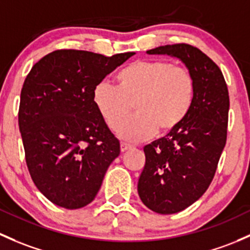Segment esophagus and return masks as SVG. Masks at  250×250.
<instances>
[{"label": "esophagus", "instance_id": "obj_1", "mask_svg": "<svg viewBox=\"0 0 250 250\" xmlns=\"http://www.w3.org/2000/svg\"><path fill=\"white\" fill-rule=\"evenodd\" d=\"M130 148H132V146L130 145H128V144H125V143H121V152H125Z\"/></svg>", "mask_w": 250, "mask_h": 250}]
</instances>
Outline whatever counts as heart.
<instances>
[{
    "label": "heart",
    "mask_w": 250,
    "mask_h": 250,
    "mask_svg": "<svg viewBox=\"0 0 250 250\" xmlns=\"http://www.w3.org/2000/svg\"><path fill=\"white\" fill-rule=\"evenodd\" d=\"M116 83V86L98 83L93 102L107 127L117 130L121 126L120 135L133 143L146 140L156 132L167 135L177 129L195 98V79L190 70L167 60L129 63L117 73ZM133 104L137 115L125 123Z\"/></svg>",
    "instance_id": "heart-1"
}]
</instances>
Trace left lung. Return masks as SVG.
<instances>
[{
  "label": "left lung",
  "mask_w": 250,
  "mask_h": 250,
  "mask_svg": "<svg viewBox=\"0 0 250 250\" xmlns=\"http://www.w3.org/2000/svg\"><path fill=\"white\" fill-rule=\"evenodd\" d=\"M147 52L177 57L195 79V98L187 118L144 147L146 163L139 196L152 211L172 214L201 198L213 180L227 144L229 92L219 67L195 46L180 43Z\"/></svg>",
  "instance_id": "left-lung-1"
}]
</instances>
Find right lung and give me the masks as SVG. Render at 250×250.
Wrapping results in <instances>:
<instances>
[{"mask_svg": "<svg viewBox=\"0 0 250 250\" xmlns=\"http://www.w3.org/2000/svg\"><path fill=\"white\" fill-rule=\"evenodd\" d=\"M134 54L56 50L23 81L19 129L26 164L37 188L57 206L77 209L93 201L120 154V141L94 105L93 91Z\"/></svg>", "mask_w": 250, "mask_h": 250, "instance_id": "right-lung-1", "label": "right lung"}]
</instances>
